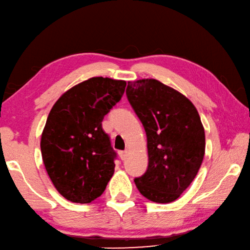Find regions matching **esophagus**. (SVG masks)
I'll list each match as a JSON object with an SVG mask.
<instances>
[{
  "label": "esophagus",
  "instance_id": "34e87169",
  "mask_svg": "<svg viewBox=\"0 0 250 250\" xmlns=\"http://www.w3.org/2000/svg\"><path fill=\"white\" fill-rule=\"evenodd\" d=\"M119 156L122 160H125L126 157H127V150H121L119 151Z\"/></svg>",
  "mask_w": 250,
  "mask_h": 250
}]
</instances>
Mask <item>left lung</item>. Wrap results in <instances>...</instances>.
<instances>
[{"mask_svg":"<svg viewBox=\"0 0 250 250\" xmlns=\"http://www.w3.org/2000/svg\"><path fill=\"white\" fill-rule=\"evenodd\" d=\"M126 95L147 138L148 167L135 184L151 202L172 203L202 166L206 140L199 114L185 95L156 79L128 82Z\"/></svg>","mask_w":250,"mask_h":250,"instance_id":"1","label":"left lung"}]
</instances>
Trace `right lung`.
Instances as JSON below:
<instances>
[{
  "label": "right lung",
  "instance_id": "right-lung-1",
  "mask_svg": "<svg viewBox=\"0 0 250 250\" xmlns=\"http://www.w3.org/2000/svg\"><path fill=\"white\" fill-rule=\"evenodd\" d=\"M125 87L124 81L92 77L66 91L48 114L42 159L55 188L72 203L100 197L112 177L117 153L102 122Z\"/></svg>",
  "mask_w": 250,
  "mask_h": 250
}]
</instances>
